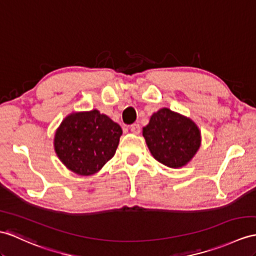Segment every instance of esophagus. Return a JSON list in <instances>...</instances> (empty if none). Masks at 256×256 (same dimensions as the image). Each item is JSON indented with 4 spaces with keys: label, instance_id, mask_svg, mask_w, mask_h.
Here are the masks:
<instances>
[{
    "label": "esophagus",
    "instance_id": "34e87169",
    "mask_svg": "<svg viewBox=\"0 0 256 256\" xmlns=\"http://www.w3.org/2000/svg\"><path fill=\"white\" fill-rule=\"evenodd\" d=\"M130 132L134 134H139L141 132V127L139 124H132V126H130Z\"/></svg>",
    "mask_w": 256,
    "mask_h": 256
}]
</instances>
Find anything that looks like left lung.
Instances as JSON below:
<instances>
[{
	"instance_id": "8db88e82",
	"label": "left lung",
	"mask_w": 256,
	"mask_h": 256,
	"mask_svg": "<svg viewBox=\"0 0 256 256\" xmlns=\"http://www.w3.org/2000/svg\"><path fill=\"white\" fill-rule=\"evenodd\" d=\"M196 124L168 108L154 113L143 136L155 160L172 168L182 167L200 148L201 136Z\"/></svg>"
}]
</instances>
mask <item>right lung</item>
I'll list each match as a JSON object with an SVG mask.
<instances>
[{
    "label": "right lung",
    "instance_id": "add662e5",
    "mask_svg": "<svg viewBox=\"0 0 256 256\" xmlns=\"http://www.w3.org/2000/svg\"><path fill=\"white\" fill-rule=\"evenodd\" d=\"M122 134L120 124L96 110L72 114L55 134V151L68 170L90 176L114 156Z\"/></svg>",
    "mask_w": 256,
    "mask_h": 256
}]
</instances>
